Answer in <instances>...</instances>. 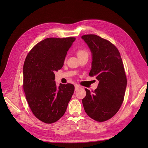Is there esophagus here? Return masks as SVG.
Segmentation results:
<instances>
[{
    "label": "esophagus",
    "instance_id": "obj_1",
    "mask_svg": "<svg viewBox=\"0 0 148 148\" xmlns=\"http://www.w3.org/2000/svg\"><path fill=\"white\" fill-rule=\"evenodd\" d=\"M80 88V86H79L78 84H75V90H77V89H78Z\"/></svg>",
    "mask_w": 148,
    "mask_h": 148
}]
</instances>
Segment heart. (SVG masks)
<instances>
[{
  "instance_id": "b5f03b06",
  "label": "heart",
  "mask_w": 148,
  "mask_h": 148,
  "mask_svg": "<svg viewBox=\"0 0 148 148\" xmlns=\"http://www.w3.org/2000/svg\"><path fill=\"white\" fill-rule=\"evenodd\" d=\"M77 55L79 58H80L83 56H88V52L85 49H80L77 50Z\"/></svg>"
}]
</instances>
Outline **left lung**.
I'll list each match as a JSON object with an SVG mask.
<instances>
[{
	"label": "left lung",
	"mask_w": 148,
	"mask_h": 148,
	"mask_svg": "<svg viewBox=\"0 0 148 148\" xmlns=\"http://www.w3.org/2000/svg\"><path fill=\"white\" fill-rule=\"evenodd\" d=\"M82 38L92 53L89 75L99 81L98 88L90 92L85 89L83 99L85 112L98 122L112 118L123 103L127 80L121 54L112 42L96 35H85Z\"/></svg>",
	"instance_id": "left-lung-1"
}]
</instances>
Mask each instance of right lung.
<instances>
[{
    "label": "right lung",
    "instance_id": "obj_1",
    "mask_svg": "<svg viewBox=\"0 0 148 148\" xmlns=\"http://www.w3.org/2000/svg\"><path fill=\"white\" fill-rule=\"evenodd\" d=\"M75 38H49L28 53L23 65V89L35 117L46 123L61 118L74 92L72 84L57 86L54 72L64 65L67 51Z\"/></svg>",
    "mask_w": 148,
    "mask_h": 148
}]
</instances>
